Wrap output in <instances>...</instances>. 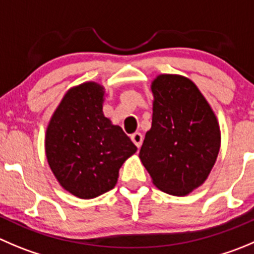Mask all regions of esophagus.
Instances as JSON below:
<instances>
[{
	"mask_svg": "<svg viewBox=\"0 0 254 254\" xmlns=\"http://www.w3.org/2000/svg\"><path fill=\"white\" fill-rule=\"evenodd\" d=\"M131 139L132 142H133V143L139 148L142 144V141H143V136H142V133H139V132H134L133 134H131Z\"/></svg>",
	"mask_w": 254,
	"mask_h": 254,
	"instance_id": "obj_1",
	"label": "esophagus"
}]
</instances>
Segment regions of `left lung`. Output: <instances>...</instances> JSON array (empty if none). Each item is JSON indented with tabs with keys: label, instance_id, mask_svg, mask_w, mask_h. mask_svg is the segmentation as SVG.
Wrapping results in <instances>:
<instances>
[{
	"label": "left lung",
	"instance_id": "obj_1",
	"mask_svg": "<svg viewBox=\"0 0 254 254\" xmlns=\"http://www.w3.org/2000/svg\"><path fill=\"white\" fill-rule=\"evenodd\" d=\"M152 127L139 158L158 190L186 195L203 185L219 147L221 129L198 87L180 74H159L151 84Z\"/></svg>",
	"mask_w": 254,
	"mask_h": 254
}]
</instances>
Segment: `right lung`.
I'll return each instance as SVG.
<instances>
[{
    "label": "right lung",
    "mask_w": 254,
    "mask_h": 254,
    "mask_svg": "<svg viewBox=\"0 0 254 254\" xmlns=\"http://www.w3.org/2000/svg\"><path fill=\"white\" fill-rule=\"evenodd\" d=\"M105 87L84 82L64 96L47 126L45 149L60 185L82 199L116 186L121 166L137 147L103 115Z\"/></svg>",
    "instance_id": "1"
}]
</instances>
